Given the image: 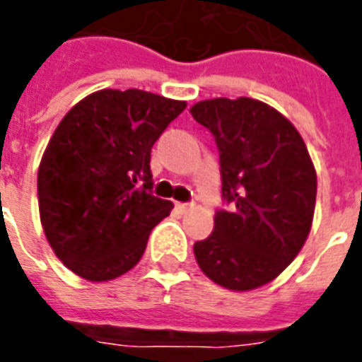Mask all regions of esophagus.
I'll list each match as a JSON object with an SVG mask.
<instances>
[{
  "label": "esophagus",
  "mask_w": 362,
  "mask_h": 362,
  "mask_svg": "<svg viewBox=\"0 0 362 362\" xmlns=\"http://www.w3.org/2000/svg\"><path fill=\"white\" fill-rule=\"evenodd\" d=\"M175 209L180 212V214H184V212H187L189 209H193V203H176Z\"/></svg>",
  "instance_id": "esophagus-1"
}]
</instances>
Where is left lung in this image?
I'll use <instances>...</instances> for the list:
<instances>
[{
    "label": "left lung",
    "instance_id": "left-lung-1",
    "mask_svg": "<svg viewBox=\"0 0 362 362\" xmlns=\"http://www.w3.org/2000/svg\"><path fill=\"white\" fill-rule=\"evenodd\" d=\"M216 142L222 199L214 231L193 245L209 279L252 291L291 264L311 230L317 176L300 132L255 98H214L189 110Z\"/></svg>",
    "mask_w": 362,
    "mask_h": 362
}]
</instances>
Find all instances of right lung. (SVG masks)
Wrapping results in <instances>:
<instances>
[{"label":"right lung","instance_id":"add662e5","mask_svg":"<svg viewBox=\"0 0 362 362\" xmlns=\"http://www.w3.org/2000/svg\"><path fill=\"white\" fill-rule=\"evenodd\" d=\"M186 102L104 89L60 121L37 170L47 241L68 269L100 283L136 266L173 203L151 193V148Z\"/></svg>","mask_w":362,"mask_h":362}]
</instances>
